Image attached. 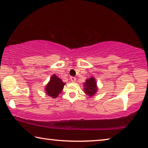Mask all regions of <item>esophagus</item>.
Wrapping results in <instances>:
<instances>
[{
  "mask_svg": "<svg viewBox=\"0 0 148 148\" xmlns=\"http://www.w3.org/2000/svg\"><path fill=\"white\" fill-rule=\"evenodd\" d=\"M71 80L72 82H76V78L75 77H71Z\"/></svg>",
  "mask_w": 148,
  "mask_h": 148,
  "instance_id": "1",
  "label": "esophagus"
}]
</instances>
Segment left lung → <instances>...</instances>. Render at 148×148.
Instances as JSON below:
<instances>
[{
    "instance_id": "obj_1",
    "label": "left lung",
    "mask_w": 148,
    "mask_h": 148,
    "mask_svg": "<svg viewBox=\"0 0 148 148\" xmlns=\"http://www.w3.org/2000/svg\"><path fill=\"white\" fill-rule=\"evenodd\" d=\"M85 92L89 95V97L94 96L95 94L97 92V82L94 77H91L89 79H86V82L84 84Z\"/></svg>"
}]
</instances>
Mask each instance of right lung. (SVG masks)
I'll return each instance as SVG.
<instances>
[{"label":"right lung","instance_id":"obj_1","mask_svg":"<svg viewBox=\"0 0 148 148\" xmlns=\"http://www.w3.org/2000/svg\"><path fill=\"white\" fill-rule=\"evenodd\" d=\"M65 83L62 81L58 76L56 74H53L50 78L48 84L46 85L45 91L48 96L52 98H57L61 93L63 89Z\"/></svg>","mask_w":148,"mask_h":148}]
</instances>
